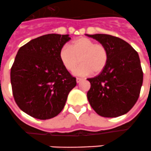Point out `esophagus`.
<instances>
[{"label": "esophagus", "instance_id": "esophagus-1", "mask_svg": "<svg viewBox=\"0 0 151 151\" xmlns=\"http://www.w3.org/2000/svg\"><path fill=\"white\" fill-rule=\"evenodd\" d=\"M81 81H83V79L80 78H76V81H77V83H79V82H81Z\"/></svg>", "mask_w": 151, "mask_h": 151}]
</instances>
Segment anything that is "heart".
<instances>
[{"label": "heart", "instance_id": "1", "mask_svg": "<svg viewBox=\"0 0 151 151\" xmlns=\"http://www.w3.org/2000/svg\"><path fill=\"white\" fill-rule=\"evenodd\" d=\"M59 59L68 71H73L81 61V64L73 73L85 77L90 75L93 72L96 74L102 72L108 62L109 53L104 45L81 37L73 41L70 47L62 46L59 51Z\"/></svg>", "mask_w": 151, "mask_h": 151}]
</instances>
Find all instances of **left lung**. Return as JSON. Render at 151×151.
Here are the masks:
<instances>
[{
    "instance_id": "obj_1",
    "label": "left lung",
    "mask_w": 151,
    "mask_h": 151,
    "mask_svg": "<svg viewBox=\"0 0 151 151\" xmlns=\"http://www.w3.org/2000/svg\"><path fill=\"white\" fill-rule=\"evenodd\" d=\"M104 45L109 59L98 76L87 80L90 89L87 98L98 114L116 118L131 110L141 90L143 73L140 59L134 48L122 39L108 34H86Z\"/></svg>"
}]
</instances>
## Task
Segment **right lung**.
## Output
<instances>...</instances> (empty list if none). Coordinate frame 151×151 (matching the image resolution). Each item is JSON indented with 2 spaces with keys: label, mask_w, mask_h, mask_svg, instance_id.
Here are the masks:
<instances>
[{
  "label": "right lung",
  "mask_w": 151,
  "mask_h": 151,
  "mask_svg": "<svg viewBox=\"0 0 151 151\" xmlns=\"http://www.w3.org/2000/svg\"><path fill=\"white\" fill-rule=\"evenodd\" d=\"M69 34H46L20 48L10 72L14 100L33 118L45 120L63 110L69 93L77 85L59 59Z\"/></svg>",
  "instance_id": "add662e5"
}]
</instances>
